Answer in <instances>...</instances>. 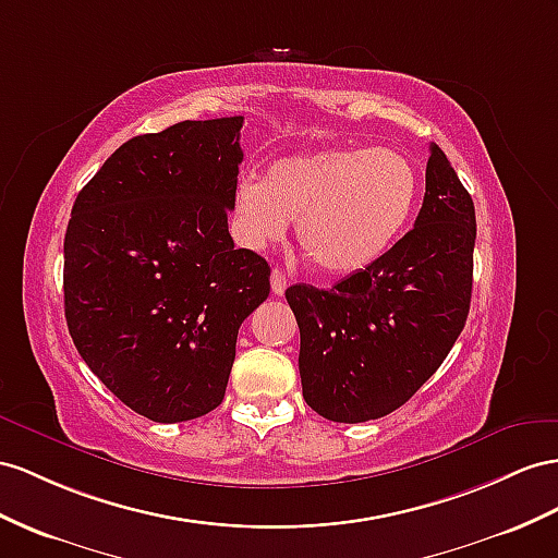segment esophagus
I'll list each match as a JSON object with an SVG mask.
<instances>
[{
    "label": "esophagus",
    "instance_id": "1",
    "mask_svg": "<svg viewBox=\"0 0 558 558\" xmlns=\"http://www.w3.org/2000/svg\"><path fill=\"white\" fill-rule=\"evenodd\" d=\"M270 290H274V294L278 296H282L284 290H288V276H284L280 268L270 270Z\"/></svg>",
    "mask_w": 558,
    "mask_h": 558
}]
</instances>
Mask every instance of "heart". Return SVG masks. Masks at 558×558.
<instances>
[{"instance_id": "1", "label": "heart", "mask_w": 558, "mask_h": 558, "mask_svg": "<svg viewBox=\"0 0 558 558\" xmlns=\"http://www.w3.org/2000/svg\"><path fill=\"white\" fill-rule=\"evenodd\" d=\"M420 193L405 155L389 148H325L280 157L264 179L233 191V223L245 245L284 240L290 221L304 254L327 276L373 266L403 233Z\"/></svg>"}]
</instances>
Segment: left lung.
I'll return each instance as SVG.
<instances>
[{
    "label": "left lung",
    "instance_id": "left-lung-1",
    "mask_svg": "<svg viewBox=\"0 0 558 558\" xmlns=\"http://www.w3.org/2000/svg\"><path fill=\"white\" fill-rule=\"evenodd\" d=\"M412 231L332 290L284 292L302 335L304 401L330 422L379 420L408 403L464 330L476 211L436 143Z\"/></svg>",
    "mask_w": 558,
    "mask_h": 558
}]
</instances>
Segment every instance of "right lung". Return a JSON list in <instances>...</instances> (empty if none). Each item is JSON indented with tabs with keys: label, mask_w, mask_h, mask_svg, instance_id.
<instances>
[{
	"label": "right lung",
	"mask_w": 558,
	"mask_h": 558,
	"mask_svg": "<svg viewBox=\"0 0 558 558\" xmlns=\"http://www.w3.org/2000/svg\"><path fill=\"white\" fill-rule=\"evenodd\" d=\"M242 116L134 136L80 191L63 296L84 363L138 415L174 424L223 401L242 320L270 268L228 233Z\"/></svg>",
	"instance_id": "right-lung-1"
}]
</instances>
